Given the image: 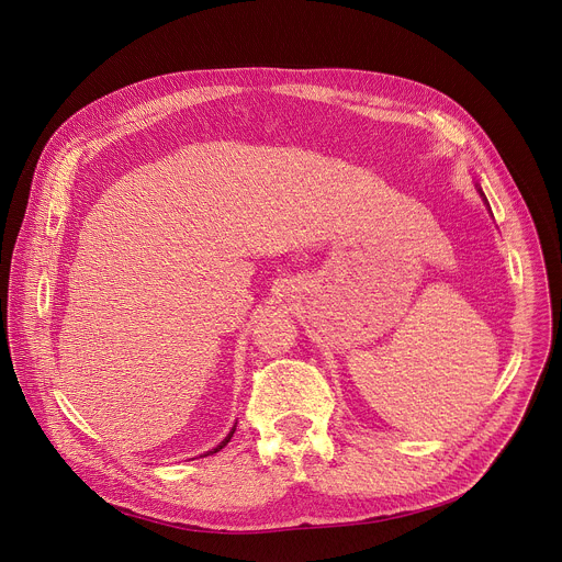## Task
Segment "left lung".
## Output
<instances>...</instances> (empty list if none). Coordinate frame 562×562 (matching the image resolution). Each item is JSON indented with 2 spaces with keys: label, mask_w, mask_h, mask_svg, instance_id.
<instances>
[{
  "label": "left lung",
  "mask_w": 562,
  "mask_h": 562,
  "mask_svg": "<svg viewBox=\"0 0 562 562\" xmlns=\"http://www.w3.org/2000/svg\"><path fill=\"white\" fill-rule=\"evenodd\" d=\"M477 191H480V189H477ZM480 195H483V191H480ZM483 198H485V195H483ZM485 202H487V200H485Z\"/></svg>",
  "instance_id": "left-lung-1"
}]
</instances>
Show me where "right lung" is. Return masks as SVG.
I'll return each mask as SVG.
<instances>
[{"label": "right lung", "mask_w": 562, "mask_h": 562, "mask_svg": "<svg viewBox=\"0 0 562 562\" xmlns=\"http://www.w3.org/2000/svg\"><path fill=\"white\" fill-rule=\"evenodd\" d=\"M235 425H237V423H235ZM235 425H233V429H231V431H228V436H226V438H224V440H222V442H220V445H217V447H215V449H211V451H206V453H204V456H209V453H217V451H220V449H224V447H226V445H228V440H231V438H233V434H235Z\"/></svg>", "instance_id": "add662e5"}]
</instances>
